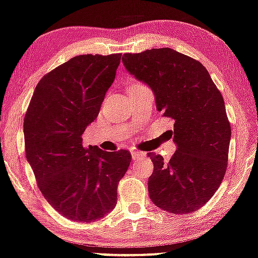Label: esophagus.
<instances>
[{
    "mask_svg": "<svg viewBox=\"0 0 258 258\" xmlns=\"http://www.w3.org/2000/svg\"><path fill=\"white\" fill-rule=\"evenodd\" d=\"M132 157L133 160H140V159H144L146 157V153L139 151H132Z\"/></svg>",
    "mask_w": 258,
    "mask_h": 258,
    "instance_id": "obj_1",
    "label": "esophagus"
}]
</instances>
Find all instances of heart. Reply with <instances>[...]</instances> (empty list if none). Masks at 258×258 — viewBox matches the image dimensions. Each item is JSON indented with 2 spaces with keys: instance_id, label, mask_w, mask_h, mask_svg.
Returning a JSON list of instances; mask_svg holds the SVG:
<instances>
[{
  "instance_id": "1",
  "label": "heart",
  "mask_w": 258,
  "mask_h": 258,
  "mask_svg": "<svg viewBox=\"0 0 258 258\" xmlns=\"http://www.w3.org/2000/svg\"><path fill=\"white\" fill-rule=\"evenodd\" d=\"M133 85H140V84H133ZM133 85H130V86H133Z\"/></svg>"
}]
</instances>
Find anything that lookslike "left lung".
Listing matches in <instances>:
<instances>
[{"instance_id":"1","label":"left lung","mask_w":258,"mask_h":258,"mask_svg":"<svg viewBox=\"0 0 258 258\" xmlns=\"http://www.w3.org/2000/svg\"><path fill=\"white\" fill-rule=\"evenodd\" d=\"M122 61L151 87L158 111L174 120L177 151L170 160L148 153L154 165L148 179L152 202L172 214L202 208L227 168L231 125L220 91L202 63L170 47L124 53Z\"/></svg>"}]
</instances>
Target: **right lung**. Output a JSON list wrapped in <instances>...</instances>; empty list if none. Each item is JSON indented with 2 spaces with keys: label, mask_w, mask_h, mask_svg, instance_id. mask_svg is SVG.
I'll use <instances>...</instances> for the list:
<instances>
[{
  "label": "right lung",
  "mask_w": 258,
  "mask_h": 258,
  "mask_svg": "<svg viewBox=\"0 0 258 258\" xmlns=\"http://www.w3.org/2000/svg\"><path fill=\"white\" fill-rule=\"evenodd\" d=\"M120 57H73L40 79L25 114V152L38 187L69 220L86 224L109 214L132 161L125 149L105 152L82 144V134L99 114Z\"/></svg>",
  "instance_id": "obj_1"
}]
</instances>
